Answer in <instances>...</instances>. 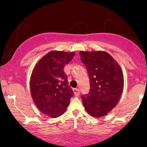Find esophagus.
<instances>
[{
  "label": "esophagus",
  "mask_w": 147,
  "mask_h": 147,
  "mask_svg": "<svg viewBox=\"0 0 147 147\" xmlns=\"http://www.w3.org/2000/svg\"><path fill=\"white\" fill-rule=\"evenodd\" d=\"M73 92L74 93V95L76 96H78L80 95V90L78 88H74Z\"/></svg>",
  "instance_id": "obj_1"
}]
</instances>
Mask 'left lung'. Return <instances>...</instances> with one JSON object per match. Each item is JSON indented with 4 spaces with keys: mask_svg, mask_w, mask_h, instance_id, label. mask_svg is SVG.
Segmentation results:
<instances>
[{
    "mask_svg": "<svg viewBox=\"0 0 147 147\" xmlns=\"http://www.w3.org/2000/svg\"><path fill=\"white\" fill-rule=\"evenodd\" d=\"M81 61L88 71L90 89L82 100L88 113L94 117L107 115L119 101L124 88L120 65L103 51L80 52Z\"/></svg>",
    "mask_w": 147,
    "mask_h": 147,
    "instance_id": "8db88e82",
    "label": "left lung"
}]
</instances>
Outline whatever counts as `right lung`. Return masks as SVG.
<instances>
[{"label":"right lung","mask_w":147,"mask_h":147,"mask_svg":"<svg viewBox=\"0 0 147 147\" xmlns=\"http://www.w3.org/2000/svg\"><path fill=\"white\" fill-rule=\"evenodd\" d=\"M75 53L51 51L37 62L30 78L33 102L43 114L52 118L61 116L69 104L74 93L64 71Z\"/></svg>","instance_id":"add662e5"}]
</instances>
